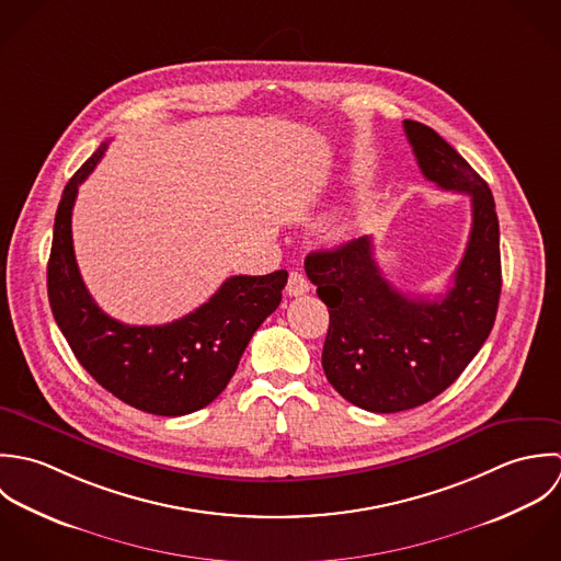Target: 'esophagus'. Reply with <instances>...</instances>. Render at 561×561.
I'll return each mask as SVG.
<instances>
[{
	"label": "esophagus",
	"mask_w": 561,
	"mask_h": 561,
	"mask_svg": "<svg viewBox=\"0 0 561 561\" xmlns=\"http://www.w3.org/2000/svg\"><path fill=\"white\" fill-rule=\"evenodd\" d=\"M308 290H310V282H308V277H306L304 273H299V271H293V273L288 275L286 293H288L290 297H301V295H306Z\"/></svg>",
	"instance_id": "esophagus-1"
}]
</instances>
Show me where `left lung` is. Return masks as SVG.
Returning <instances> with one entry per match:
<instances>
[{
  "label": "left lung",
  "instance_id": "8db88e82",
  "mask_svg": "<svg viewBox=\"0 0 561 561\" xmlns=\"http://www.w3.org/2000/svg\"><path fill=\"white\" fill-rule=\"evenodd\" d=\"M423 175L470 195L472 227L453 286L434 301L399 293L362 236L306 257L330 310L323 344L328 381L353 405L392 414L419 408L461 375L490 336L501 297L499 219L488 184L432 127L403 121Z\"/></svg>",
  "mask_w": 561,
  "mask_h": 561
}]
</instances>
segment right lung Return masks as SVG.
Wrapping results in <instances>:
<instances>
[{"label": "right lung", "mask_w": 561, "mask_h": 561, "mask_svg": "<svg viewBox=\"0 0 561 561\" xmlns=\"http://www.w3.org/2000/svg\"><path fill=\"white\" fill-rule=\"evenodd\" d=\"M106 149L102 142L62 191L47 262L49 306L78 362L102 388L136 410L184 416L224 392L249 340L277 310L288 273L233 275L204 306L167 325L114 321L82 282L71 236L78 188Z\"/></svg>", "instance_id": "obj_1"}]
</instances>
